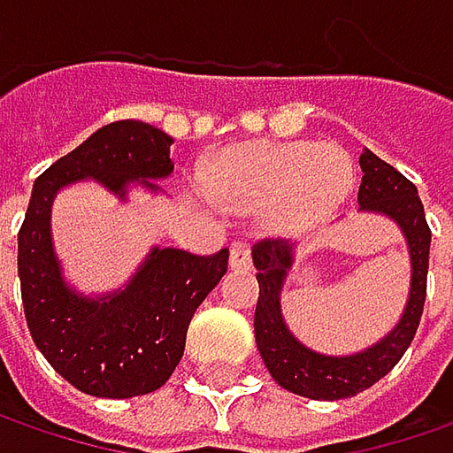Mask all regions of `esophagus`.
Listing matches in <instances>:
<instances>
[{"label":"esophagus","mask_w":453,"mask_h":453,"mask_svg":"<svg viewBox=\"0 0 453 453\" xmlns=\"http://www.w3.org/2000/svg\"><path fill=\"white\" fill-rule=\"evenodd\" d=\"M252 262V254H250V247L244 242H234L232 250H229V267L232 270H247Z\"/></svg>","instance_id":"esophagus-1"}]
</instances>
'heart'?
I'll list each match as a JSON object with an SVG mask.
<instances>
[{
    "instance_id": "heart-1",
    "label": "heart",
    "mask_w": 453,
    "mask_h": 453,
    "mask_svg": "<svg viewBox=\"0 0 453 453\" xmlns=\"http://www.w3.org/2000/svg\"><path fill=\"white\" fill-rule=\"evenodd\" d=\"M356 186V164L340 146L250 141L229 149L203 179L209 199L236 214L265 211L267 229L300 239L338 214Z\"/></svg>"
}]
</instances>
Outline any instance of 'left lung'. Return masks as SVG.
Instances as JSON below:
<instances>
[{
  "label": "left lung",
  "instance_id": "1",
  "mask_svg": "<svg viewBox=\"0 0 453 453\" xmlns=\"http://www.w3.org/2000/svg\"><path fill=\"white\" fill-rule=\"evenodd\" d=\"M360 214H373L393 221L406 239L411 259L409 297L398 322L383 338L348 356H330L304 345L289 330L282 315V289L297 262L300 247L285 242H262L252 250L259 282V300L254 310V340L259 356L282 388L312 401L350 398L391 373V368L403 357L418 330L426 300L431 229L416 186L368 149L360 153Z\"/></svg>",
  "mask_w": 453,
  "mask_h": 453
}]
</instances>
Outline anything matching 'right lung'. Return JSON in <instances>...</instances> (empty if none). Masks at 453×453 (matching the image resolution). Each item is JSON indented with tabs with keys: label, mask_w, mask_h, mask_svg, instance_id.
Segmentation results:
<instances>
[{
	"label": "right lung",
	"mask_w": 453,
	"mask_h": 453,
	"mask_svg": "<svg viewBox=\"0 0 453 453\" xmlns=\"http://www.w3.org/2000/svg\"><path fill=\"white\" fill-rule=\"evenodd\" d=\"M173 138L141 120L97 128L50 165L32 186L19 229V285L35 345L78 391L133 398L158 391L179 365L186 330L206 295L226 274L229 250L214 257L150 247L115 289L82 292L65 274L52 239V203L62 188L93 181L120 203L133 188L161 196L173 173Z\"/></svg>",
	"instance_id": "add662e5"
}]
</instances>
